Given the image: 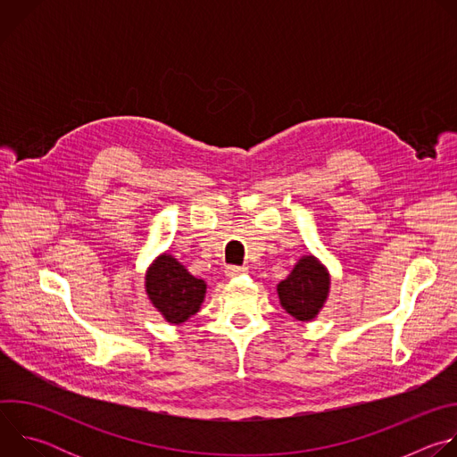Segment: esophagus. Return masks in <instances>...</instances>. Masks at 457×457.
I'll list each match as a JSON object with an SVG mask.
<instances>
[{"label":"esophagus","instance_id":"34e87169","mask_svg":"<svg viewBox=\"0 0 457 457\" xmlns=\"http://www.w3.org/2000/svg\"><path fill=\"white\" fill-rule=\"evenodd\" d=\"M245 273H247V268H244V266H228L226 268V277H229V278H235V277H240Z\"/></svg>","mask_w":457,"mask_h":457}]
</instances>
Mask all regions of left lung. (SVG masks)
<instances>
[{"label": "left lung", "mask_w": 457, "mask_h": 457, "mask_svg": "<svg viewBox=\"0 0 457 457\" xmlns=\"http://www.w3.org/2000/svg\"><path fill=\"white\" fill-rule=\"evenodd\" d=\"M329 271L312 254L298 260L289 277L277 286L282 307L300 321L316 318L329 296Z\"/></svg>", "instance_id": "obj_1"}]
</instances>
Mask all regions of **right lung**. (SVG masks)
Instances as JSON below:
<instances>
[{"label":"right lung","instance_id":"1","mask_svg":"<svg viewBox=\"0 0 457 457\" xmlns=\"http://www.w3.org/2000/svg\"><path fill=\"white\" fill-rule=\"evenodd\" d=\"M146 295L166 321L179 325L199 312L206 282L189 275L177 258L162 253L146 271Z\"/></svg>","mask_w":457,"mask_h":457}]
</instances>
